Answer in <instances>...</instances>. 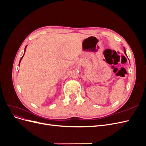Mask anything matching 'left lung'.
<instances>
[{
    "mask_svg": "<svg viewBox=\"0 0 146 146\" xmlns=\"http://www.w3.org/2000/svg\"><path fill=\"white\" fill-rule=\"evenodd\" d=\"M123 50H124V53H125V55L127 56V54H126V52H125V48H123Z\"/></svg>",
    "mask_w": 146,
    "mask_h": 146,
    "instance_id": "obj_1",
    "label": "left lung"
}]
</instances>
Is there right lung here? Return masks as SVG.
I'll return each mask as SVG.
<instances>
[{
    "instance_id": "obj_1",
    "label": "right lung",
    "mask_w": 146,
    "mask_h": 146,
    "mask_svg": "<svg viewBox=\"0 0 146 146\" xmlns=\"http://www.w3.org/2000/svg\"><path fill=\"white\" fill-rule=\"evenodd\" d=\"M27 45L25 46V49H24V55H23V56L21 57V60H20V61H19V64H20V63H21V60H22V58H23V56H24V54H25V50H26V47H27Z\"/></svg>"
}]
</instances>
